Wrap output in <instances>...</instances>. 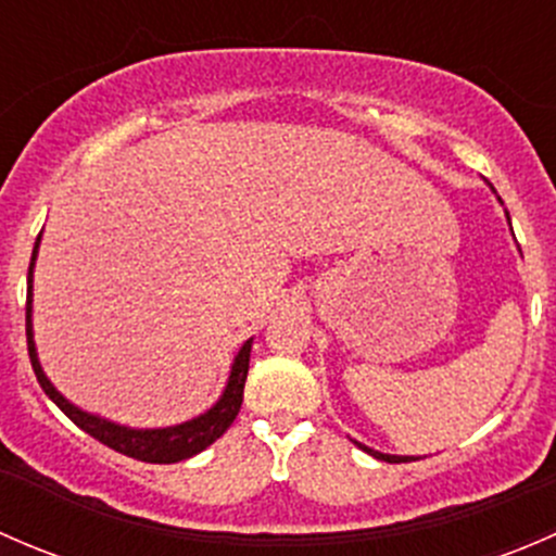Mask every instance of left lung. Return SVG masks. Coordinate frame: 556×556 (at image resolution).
Listing matches in <instances>:
<instances>
[{"mask_svg": "<svg viewBox=\"0 0 556 556\" xmlns=\"http://www.w3.org/2000/svg\"><path fill=\"white\" fill-rule=\"evenodd\" d=\"M486 185H490V182H486ZM490 188H492V185H490ZM492 193L497 195V190L492 188ZM497 201H501V195H497ZM501 204H503V201H501ZM506 217H508V212H506ZM508 223H511V217H508ZM355 446H361V450L371 454V457H377V459H384V463H408V459H417V457H406V454H403V457H401V454H384V452H377V450H371V446L361 444V441H355Z\"/></svg>", "mask_w": 556, "mask_h": 556, "instance_id": "8db88e82", "label": "left lung"}]
</instances>
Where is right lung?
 I'll use <instances>...</instances> for the list:
<instances>
[{
    "mask_svg": "<svg viewBox=\"0 0 556 556\" xmlns=\"http://www.w3.org/2000/svg\"><path fill=\"white\" fill-rule=\"evenodd\" d=\"M39 239L37 237L35 250H31V263H29V285H26V341H29V357L31 368L37 374V382L45 390V395L72 419L80 430H86L88 435H93L97 441H102L110 450L126 454V457L142 459V463H179V459H188L193 454L204 452L206 446L215 444L231 422L237 419L239 408H242L244 397V382L247 371H250V350L252 339H247L242 350L237 352L231 363V374H228V382L223 395L217 397V403L212 408H206L199 417L188 419V422L169 425V428H128V425H117L112 419L99 417V414L86 412V408L75 406L70 397L61 395L55 390L53 382L45 377L42 366H39L37 357V344H35V328H31V301H35V263L39 252Z\"/></svg>",
    "mask_w": 556,
    "mask_h": 556,
    "instance_id": "obj_1",
    "label": "right lung"
}]
</instances>
